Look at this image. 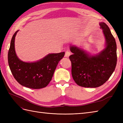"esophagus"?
I'll return each mask as SVG.
<instances>
[{
	"mask_svg": "<svg viewBox=\"0 0 123 123\" xmlns=\"http://www.w3.org/2000/svg\"><path fill=\"white\" fill-rule=\"evenodd\" d=\"M70 55H71V52H70V51H66V53H65L64 56L66 57H69Z\"/></svg>",
	"mask_w": 123,
	"mask_h": 123,
	"instance_id": "1",
	"label": "esophagus"
}]
</instances>
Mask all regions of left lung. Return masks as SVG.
I'll return each mask as SVG.
<instances>
[{
    "label": "left lung",
    "instance_id": "1",
    "mask_svg": "<svg viewBox=\"0 0 123 123\" xmlns=\"http://www.w3.org/2000/svg\"><path fill=\"white\" fill-rule=\"evenodd\" d=\"M106 39V48L96 55H90L81 48L70 46L73 53L69 56L71 74L75 83L81 87L96 88L111 77L117 63L115 39L105 23H99Z\"/></svg>",
    "mask_w": 123,
    "mask_h": 123
}]
</instances>
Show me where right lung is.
<instances>
[{"label":"right lung","mask_w":123,"mask_h":123,"mask_svg":"<svg viewBox=\"0 0 123 123\" xmlns=\"http://www.w3.org/2000/svg\"><path fill=\"white\" fill-rule=\"evenodd\" d=\"M18 31L13 35L8 53L9 66L13 76L25 87L36 89L46 87L59 62L64 56V52L49 54L35 62H23L18 59L15 50V38Z\"/></svg>","instance_id":"obj_1"}]
</instances>
